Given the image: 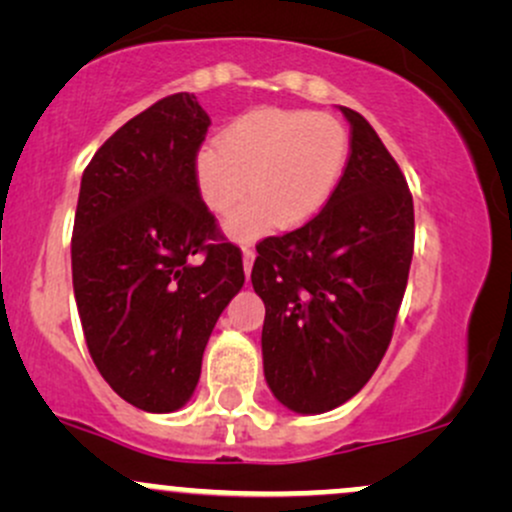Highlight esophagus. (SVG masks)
Here are the masks:
<instances>
[{
    "mask_svg": "<svg viewBox=\"0 0 512 512\" xmlns=\"http://www.w3.org/2000/svg\"><path fill=\"white\" fill-rule=\"evenodd\" d=\"M252 262H255V250L245 248L243 250V269H245V274H248V276L252 272Z\"/></svg>",
    "mask_w": 512,
    "mask_h": 512,
    "instance_id": "34e87169",
    "label": "esophagus"
}]
</instances>
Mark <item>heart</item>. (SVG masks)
<instances>
[{
	"instance_id": "heart-1",
	"label": "heart",
	"mask_w": 512,
	"mask_h": 512,
	"mask_svg": "<svg viewBox=\"0 0 512 512\" xmlns=\"http://www.w3.org/2000/svg\"><path fill=\"white\" fill-rule=\"evenodd\" d=\"M349 158V132L337 117L313 110L260 108L240 115L204 146L195 161L202 202L228 216L236 238H255L272 228H298L315 219L337 190Z\"/></svg>"
}]
</instances>
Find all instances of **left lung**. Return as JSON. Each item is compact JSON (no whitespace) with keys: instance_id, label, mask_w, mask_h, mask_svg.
Returning a JSON list of instances; mask_svg holds the SVG:
<instances>
[{"instance_id":"8db88e82","label":"left lung","mask_w":512,"mask_h":512,"mask_svg":"<svg viewBox=\"0 0 512 512\" xmlns=\"http://www.w3.org/2000/svg\"><path fill=\"white\" fill-rule=\"evenodd\" d=\"M344 175L325 209L264 238L252 289L264 301L269 390L298 414H322L368 383L390 346L414 255V202L397 161L356 110Z\"/></svg>"}]
</instances>
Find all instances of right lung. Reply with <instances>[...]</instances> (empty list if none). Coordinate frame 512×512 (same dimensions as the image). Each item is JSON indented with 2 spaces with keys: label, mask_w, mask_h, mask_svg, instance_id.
<instances>
[{
  "label": "right lung",
  "mask_w": 512,
  "mask_h": 512,
  "mask_svg": "<svg viewBox=\"0 0 512 512\" xmlns=\"http://www.w3.org/2000/svg\"><path fill=\"white\" fill-rule=\"evenodd\" d=\"M209 115L173 93L125 122L81 175L72 279L88 354L125 402L168 414L192 397L243 255L202 202Z\"/></svg>",
  "instance_id": "right-lung-1"
}]
</instances>
